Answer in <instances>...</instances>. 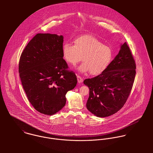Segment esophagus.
Masks as SVG:
<instances>
[{
	"label": "esophagus",
	"instance_id": "34e87169",
	"mask_svg": "<svg viewBox=\"0 0 153 153\" xmlns=\"http://www.w3.org/2000/svg\"><path fill=\"white\" fill-rule=\"evenodd\" d=\"M77 79H78V82L79 83H81V82L83 81L82 78L81 76H79V75H78V76H77Z\"/></svg>",
	"mask_w": 153,
	"mask_h": 153
}]
</instances>
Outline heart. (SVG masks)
<instances>
[{
  "mask_svg": "<svg viewBox=\"0 0 153 153\" xmlns=\"http://www.w3.org/2000/svg\"><path fill=\"white\" fill-rule=\"evenodd\" d=\"M74 45L65 43L62 46V55L66 62L72 65L81 60L78 68L81 72H90L97 75L104 72L112 59V51L96 37L84 35L75 39Z\"/></svg>",
  "mask_w": 153,
  "mask_h": 153,
  "instance_id": "b5f03b06",
  "label": "heart"
}]
</instances>
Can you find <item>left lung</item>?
I'll return each instance as SVG.
<instances>
[{"mask_svg": "<svg viewBox=\"0 0 153 153\" xmlns=\"http://www.w3.org/2000/svg\"><path fill=\"white\" fill-rule=\"evenodd\" d=\"M135 69L131 50L125 42L104 72L84 80L89 89L87 109L98 117H108L121 109L131 92Z\"/></svg>", "mask_w": 153, "mask_h": 153, "instance_id": "left-lung-1", "label": "left lung"}]
</instances>
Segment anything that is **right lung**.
Wrapping results in <instances>:
<instances>
[{"label": "right lung", "mask_w": 153, "mask_h": 153, "mask_svg": "<svg viewBox=\"0 0 153 153\" xmlns=\"http://www.w3.org/2000/svg\"><path fill=\"white\" fill-rule=\"evenodd\" d=\"M63 36L38 33L21 53L19 72L28 100L38 112L52 115L66 104V94L77 84L76 76L62 55Z\"/></svg>", "instance_id": "right-lung-1"}]
</instances>
